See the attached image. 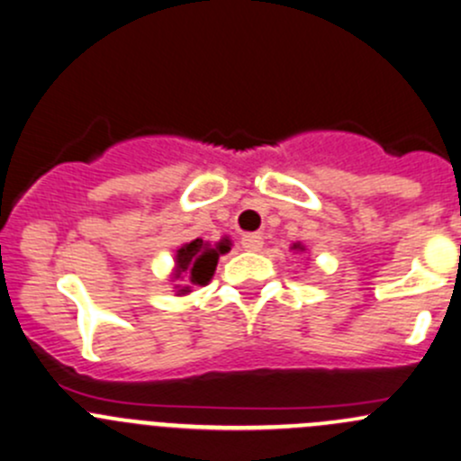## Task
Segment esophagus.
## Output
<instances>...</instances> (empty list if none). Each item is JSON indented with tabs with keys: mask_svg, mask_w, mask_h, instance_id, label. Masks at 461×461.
Here are the masks:
<instances>
[{
	"mask_svg": "<svg viewBox=\"0 0 461 461\" xmlns=\"http://www.w3.org/2000/svg\"><path fill=\"white\" fill-rule=\"evenodd\" d=\"M240 245H243L247 251H258L260 247H263V236H260V234H247V236H243V240H240Z\"/></svg>",
	"mask_w": 461,
	"mask_h": 461,
	"instance_id": "esophagus-1",
	"label": "esophagus"
}]
</instances>
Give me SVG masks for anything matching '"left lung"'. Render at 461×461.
<instances>
[{
  "label": "left lung",
  "instance_id": "obj_1",
  "mask_svg": "<svg viewBox=\"0 0 461 461\" xmlns=\"http://www.w3.org/2000/svg\"><path fill=\"white\" fill-rule=\"evenodd\" d=\"M292 249H294V251H304V245H300V243H294V245H292Z\"/></svg>",
  "mask_w": 461,
  "mask_h": 461
}]
</instances>
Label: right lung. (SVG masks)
Here are the masks:
<instances>
[{"label":"right lung","mask_w":461,"mask_h":461,"mask_svg":"<svg viewBox=\"0 0 461 461\" xmlns=\"http://www.w3.org/2000/svg\"><path fill=\"white\" fill-rule=\"evenodd\" d=\"M230 245H231L230 239H222L221 243H216V245H210V243H205L203 239H196V240H192V243H185L183 247H178L176 256H174L172 278L181 280V283H187V285L185 287L176 285L178 287L176 295H183V294L190 292L192 285L203 287V285L210 283L212 276H214V271H216L218 258L230 251Z\"/></svg>","instance_id":"right-lung-1"}]
</instances>
